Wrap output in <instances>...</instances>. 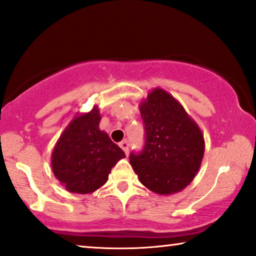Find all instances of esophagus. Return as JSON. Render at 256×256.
Segmentation results:
<instances>
[{"mask_svg":"<svg viewBox=\"0 0 256 256\" xmlns=\"http://www.w3.org/2000/svg\"><path fill=\"white\" fill-rule=\"evenodd\" d=\"M120 146L122 150H123L125 152V154H128V148H130L128 140H123V141H122V142L120 144Z\"/></svg>","mask_w":256,"mask_h":256,"instance_id":"34e87169","label":"esophagus"}]
</instances>
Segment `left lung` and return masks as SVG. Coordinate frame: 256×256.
Wrapping results in <instances>:
<instances>
[{
	"mask_svg": "<svg viewBox=\"0 0 256 256\" xmlns=\"http://www.w3.org/2000/svg\"><path fill=\"white\" fill-rule=\"evenodd\" d=\"M144 144L130 154L141 184L161 196L185 188L199 170L204 152L200 128L177 100L161 88L141 102Z\"/></svg>",
	"mask_w": 256,
	"mask_h": 256,
	"instance_id": "left-lung-1",
	"label": "left lung"
}]
</instances>
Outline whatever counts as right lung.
I'll return each mask as SVG.
<instances>
[{"label": "right lung", "mask_w": 256, "mask_h": 256, "mask_svg": "<svg viewBox=\"0 0 256 256\" xmlns=\"http://www.w3.org/2000/svg\"><path fill=\"white\" fill-rule=\"evenodd\" d=\"M100 120L96 106L76 117L52 150V172L68 192L87 194L100 188L112 166L125 158L108 134L98 130Z\"/></svg>", "instance_id": "right-lung-1"}]
</instances>
